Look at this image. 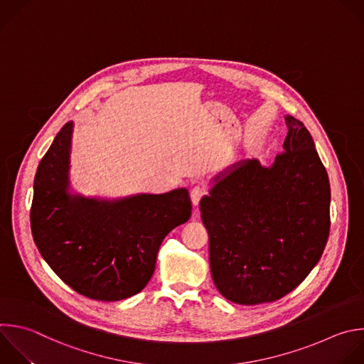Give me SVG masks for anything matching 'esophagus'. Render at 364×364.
<instances>
[{"mask_svg": "<svg viewBox=\"0 0 364 364\" xmlns=\"http://www.w3.org/2000/svg\"><path fill=\"white\" fill-rule=\"evenodd\" d=\"M205 194V188L203 186H194L191 188V193H190V197H191V201H193V205H198L201 197Z\"/></svg>", "mask_w": 364, "mask_h": 364, "instance_id": "obj_1", "label": "esophagus"}]
</instances>
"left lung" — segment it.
I'll return each instance as SVG.
<instances>
[{
	"label": "left lung",
	"mask_w": 364,
	"mask_h": 364,
	"mask_svg": "<svg viewBox=\"0 0 364 364\" xmlns=\"http://www.w3.org/2000/svg\"><path fill=\"white\" fill-rule=\"evenodd\" d=\"M283 153L270 167L235 163L200 201L217 290L260 304L294 290L318 263L330 230V183L301 121L286 115Z\"/></svg>",
	"instance_id": "obj_1"
}]
</instances>
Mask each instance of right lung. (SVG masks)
Returning a JSON list of instances; mask_svg holds the SVG:
<instances>
[{
    "mask_svg": "<svg viewBox=\"0 0 364 364\" xmlns=\"http://www.w3.org/2000/svg\"><path fill=\"white\" fill-rule=\"evenodd\" d=\"M73 130L68 121L37 168L30 213L36 246L77 293L101 301L129 299L150 282L164 237L190 218L188 190L123 198L74 193Z\"/></svg>",
    "mask_w": 364,
    "mask_h": 364,
    "instance_id": "1",
    "label": "right lung"
}]
</instances>
